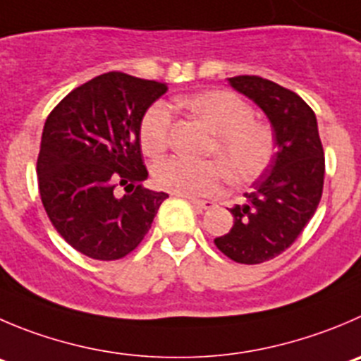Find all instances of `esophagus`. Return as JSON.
<instances>
[{
    "instance_id": "obj_1",
    "label": "esophagus",
    "mask_w": 361,
    "mask_h": 361,
    "mask_svg": "<svg viewBox=\"0 0 361 361\" xmlns=\"http://www.w3.org/2000/svg\"><path fill=\"white\" fill-rule=\"evenodd\" d=\"M188 200H190L197 209H204V211L214 207V202H211V200H198V198H188Z\"/></svg>"
}]
</instances>
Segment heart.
I'll return each mask as SVG.
<instances>
[{"label": "heart", "mask_w": 361, "mask_h": 361, "mask_svg": "<svg viewBox=\"0 0 361 361\" xmlns=\"http://www.w3.org/2000/svg\"><path fill=\"white\" fill-rule=\"evenodd\" d=\"M178 106L193 113L209 131L207 156L220 161L190 163L180 157H164L154 163L152 180L157 188L183 197H209L225 183L250 184L262 177L276 154L273 127L255 118L252 106L228 90H205L175 99ZM171 135V111L157 101L140 120L138 140L142 150L157 157L168 149Z\"/></svg>", "instance_id": "heart-1"}]
</instances>
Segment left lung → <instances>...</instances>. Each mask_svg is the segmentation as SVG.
Here are the masks:
<instances>
[{
  "label": "left lung",
  "instance_id": "left-lung-1",
  "mask_svg": "<svg viewBox=\"0 0 361 361\" xmlns=\"http://www.w3.org/2000/svg\"><path fill=\"white\" fill-rule=\"evenodd\" d=\"M228 83L266 113L278 150L245 204L230 209L234 226L214 245L234 262L260 264L286 252L317 211L324 150L314 109L293 90L259 75H235Z\"/></svg>",
  "mask_w": 361,
  "mask_h": 361
}]
</instances>
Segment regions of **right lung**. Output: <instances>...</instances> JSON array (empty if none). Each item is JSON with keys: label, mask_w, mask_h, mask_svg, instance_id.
<instances>
[{"label": "right lung", "mask_w": 361, "mask_h": 361, "mask_svg": "<svg viewBox=\"0 0 361 361\" xmlns=\"http://www.w3.org/2000/svg\"><path fill=\"white\" fill-rule=\"evenodd\" d=\"M166 90L106 72L65 95L44 123L37 159L44 209L58 234L90 259L131 253L168 198L143 188L149 171L138 140L143 113Z\"/></svg>", "instance_id": "add662e5"}]
</instances>
